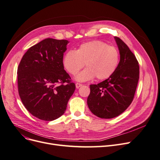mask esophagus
I'll use <instances>...</instances> for the list:
<instances>
[{
  "mask_svg": "<svg viewBox=\"0 0 160 160\" xmlns=\"http://www.w3.org/2000/svg\"><path fill=\"white\" fill-rule=\"evenodd\" d=\"M83 84H80V83H76V88H79L80 87H81L82 86Z\"/></svg>",
  "mask_w": 160,
  "mask_h": 160,
  "instance_id": "1",
  "label": "esophagus"
}]
</instances>
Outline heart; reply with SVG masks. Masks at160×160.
Here are the masks:
<instances>
[{"label":"heart","mask_w":160,"mask_h":160,"mask_svg":"<svg viewBox=\"0 0 160 160\" xmlns=\"http://www.w3.org/2000/svg\"><path fill=\"white\" fill-rule=\"evenodd\" d=\"M120 63V52L116 48L101 40L89 42L82 44L76 51L68 52L63 59V65L72 75L87 67L77 76L81 82L93 78L105 80L112 75Z\"/></svg>","instance_id":"heart-1"}]
</instances>
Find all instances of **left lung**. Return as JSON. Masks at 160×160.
I'll return each instance as SVG.
<instances>
[{"label":"left lung","mask_w":160,"mask_h":160,"mask_svg":"<svg viewBox=\"0 0 160 160\" xmlns=\"http://www.w3.org/2000/svg\"><path fill=\"white\" fill-rule=\"evenodd\" d=\"M120 61L115 72L97 84L90 85L88 105L101 118L120 115L131 105L139 79V65L135 55L120 38L115 37Z\"/></svg>","instance_id":"left-lung-1"}]
</instances>
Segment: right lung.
I'll list each match as a JSON object with an SVG mask.
<instances>
[{"label": "right lung", "instance_id": "obj_1", "mask_svg": "<svg viewBox=\"0 0 160 160\" xmlns=\"http://www.w3.org/2000/svg\"><path fill=\"white\" fill-rule=\"evenodd\" d=\"M69 41L46 38L26 52L18 67L19 95L29 112L44 121L63 115L76 89L63 59Z\"/></svg>", "mask_w": 160, "mask_h": 160}]
</instances>
